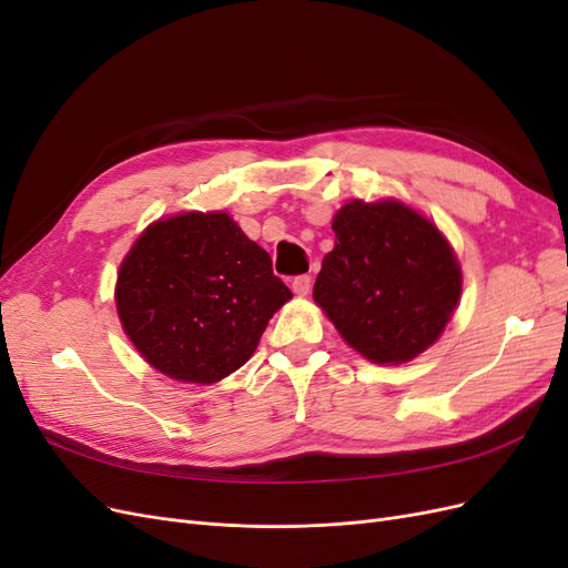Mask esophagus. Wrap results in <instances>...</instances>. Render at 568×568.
Returning a JSON list of instances; mask_svg holds the SVG:
<instances>
[{
  "label": "esophagus",
  "mask_w": 568,
  "mask_h": 568,
  "mask_svg": "<svg viewBox=\"0 0 568 568\" xmlns=\"http://www.w3.org/2000/svg\"><path fill=\"white\" fill-rule=\"evenodd\" d=\"M311 286H313L311 274H298V277H294V282H291V288H294L296 296L311 294Z\"/></svg>",
  "instance_id": "esophagus-1"
}]
</instances>
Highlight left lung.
<instances>
[{"instance_id":"8db88e82","label":"left lung","mask_w":568,"mask_h":568,"mask_svg":"<svg viewBox=\"0 0 568 568\" xmlns=\"http://www.w3.org/2000/svg\"><path fill=\"white\" fill-rule=\"evenodd\" d=\"M313 298L343 341L379 365H400L443 334L462 270L432 220L400 201H351L334 215Z\"/></svg>"}]
</instances>
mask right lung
I'll list each match as a JSON object with an SVG mask.
<instances>
[{
	"instance_id": "right-lung-1",
	"label": "right lung",
	"mask_w": 568,
	"mask_h": 568,
	"mask_svg": "<svg viewBox=\"0 0 568 568\" xmlns=\"http://www.w3.org/2000/svg\"><path fill=\"white\" fill-rule=\"evenodd\" d=\"M288 298L267 251L222 211L153 222L115 284L132 346L170 379L201 386L242 367Z\"/></svg>"
}]
</instances>
